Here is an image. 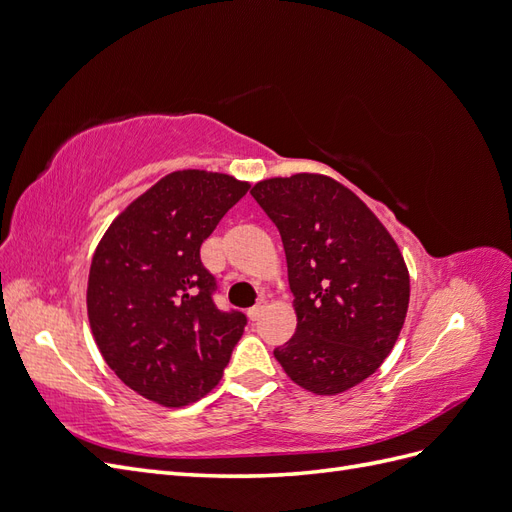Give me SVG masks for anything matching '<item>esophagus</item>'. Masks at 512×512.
<instances>
[{"label":"esophagus","instance_id":"1","mask_svg":"<svg viewBox=\"0 0 512 512\" xmlns=\"http://www.w3.org/2000/svg\"><path fill=\"white\" fill-rule=\"evenodd\" d=\"M265 309H267V301L260 299L254 307L247 309V316H250V320H258L262 316V312H265Z\"/></svg>","mask_w":512,"mask_h":512}]
</instances>
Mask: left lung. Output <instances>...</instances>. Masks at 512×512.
Masks as SVG:
<instances>
[{
    "label": "left lung",
    "mask_w": 512,
    "mask_h": 512,
    "mask_svg": "<svg viewBox=\"0 0 512 512\" xmlns=\"http://www.w3.org/2000/svg\"><path fill=\"white\" fill-rule=\"evenodd\" d=\"M252 196L280 230L297 312L275 359L307 391L344 393L374 374L404 327V256L363 200L329 177L267 179Z\"/></svg>",
    "instance_id": "left-lung-1"
}]
</instances>
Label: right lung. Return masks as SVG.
Here are the masks:
<instances>
[{"label":"right lung","instance_id":"1","mask_svg":"<svg viewBox=\"0 0 512 512\" xmlns=\"http://www.w3.org/2000/svg\"><path fill=\"white\" fill-rule=\"evenodd\" d=\"M250 183L177 170L138 196L91 260L87 314L117 378L166 408L188 406L220 382L243 335V312L213 301L218 280L200 245Z\"/></svg>","mask_w":512,"mask_h":512}]
</instances>
